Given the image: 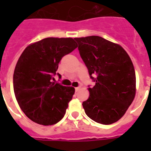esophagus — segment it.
Wrapping results in <instances>:
<instances>
[{
	"label": "esophagus",
	"instance_id": "1",
	"mask_svg": "<svg viewBox=\"0 0 151 151\" xmlns=\"http://www.w3.org/2000/svg\"><path fill=\"white\" fill-rule=\"evenodd\" d=\"M80 88H81V87H80V86H78V87L76 88H75V90H76V92H78V91H79Z\"/></svg>",
	"mask_w": 151,
	"mask_h": 151
}]
</instances>
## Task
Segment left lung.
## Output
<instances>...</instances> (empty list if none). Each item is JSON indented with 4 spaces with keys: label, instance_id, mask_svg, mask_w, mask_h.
<instances>
[{
    "label": "left lung",
    "instance_id": "8db88e82",
    "mask_svg": "<svg viewBox=\"0 0 151 151\" xmlns=\"http://www.w3.org/2000/svg\"><path fill=\"white\" fill-rule=\"evenodd\" d=\"M82 60L95 85L82 103L94 122L110 125L122 118L135 95L136 78L130 57L120 45L100 36L75 38Z\"/></svg>",
    "mask_w": 151,
    "mask_h": 151
}]
</instances>
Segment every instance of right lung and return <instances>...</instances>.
Here are the masks:
<instances>
[{"mask_svg":"<svg viewBox=\"0 0 151 151\" xmlns=\"http://www.w3.org/2000/svg\"><path fill=\"white\" fill-rule=\"evenodd\" d=\"M77 47L71 38H47L26 47L16 65L13 90L21 110L32 121L44 125L63 118L75 93L73 87L52 82L60 61Z\"/></svg>","mask_w":151,"mask_h":151,"instance_id":"right-lung-1","label":"right lung"}]
</instances>
